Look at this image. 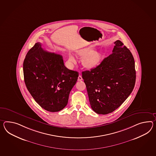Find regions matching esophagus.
<instances>
[{"instance_id": "obj_1", "label": "esophagus", "mask_w": 156, "mask_h": 156, "mask_svg": "<svg viewBox=\"0 0 156 156\" xmlns=\"http://www.w3.org/2000/svg\"><path fill=\"white\" fill-rule=\"evenodd\" d=\"M82 76H80V75L79 76H78V81H81V80H82Z\"/></svg>"}]
</instances>
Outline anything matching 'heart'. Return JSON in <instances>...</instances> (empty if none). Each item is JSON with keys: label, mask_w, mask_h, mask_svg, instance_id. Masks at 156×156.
Listing matches in <instances>:
<instances>
[{"label": "heart", "mask_w": 156, "mask_h": 156, "mask_svg": "<svg viewBox=\"0 0 156 156\" xmlns=\"http://www.w3.org/2000/svg\"><path fill=\"white\" fill-rule=\"evenodd\" d=\"M91 47H87L76 51L78 57H82V64L86 68H95L100 64L101 60V55L97 51H92ZM68 61L71 64H75L76 60L71 53L68 55Z\"/></svg>", "instance_id": "obj_1"}]
</instances>
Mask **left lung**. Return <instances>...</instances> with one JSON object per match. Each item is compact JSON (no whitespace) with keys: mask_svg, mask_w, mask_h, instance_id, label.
Listing matches in <instances>:
<instances>
[{"mask_svg":"<svg viewBox=\"0 0 156 156\" xmlns=\"http://www.w3.org/2000/svg\"><path fill=\"white\" fill-rule=\"evenodd\" d=\"M112 53L91 70L82 72L90 105L99 114L117 109L133 91L136 80L131 52L117 40Z\"/></svg>","mask_w":156,"mask_h":156,"instance_id":"obj_1","label":"left lung"}]
</instances>
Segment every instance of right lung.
Returning a JSON list of instances; mask_svg holds the SVG:
<instances>
[{
	"instance_id": "right-lung-1",
	"label": "right lung",
	"mask_w": 156,
	"mask_h": 156,
	"mask_svg": "<svg viewBox=\"0 0 156 156\" xmlns=\"http://www.w3.org/2000/svg\"><path fill=\"white\" fill-rule=\"evenodd\" d=\"M24 81L35 101L51 112L66 106L78 73L65 67L62 56L43 50L36 43L27 53L23 64Z\"/></svg>"
}]
</instances>
